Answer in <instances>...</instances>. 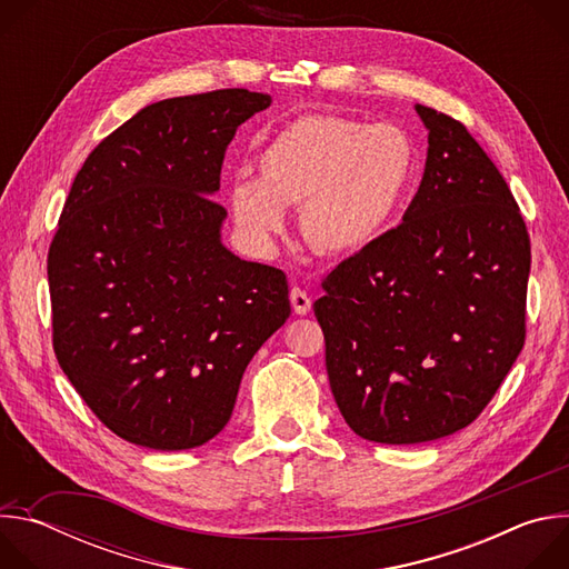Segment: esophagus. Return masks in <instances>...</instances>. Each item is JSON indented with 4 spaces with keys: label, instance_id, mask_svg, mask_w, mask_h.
Here are the masks:
<instances>
[{
    "label": "esophagus",
    "instance_id": "1",
    "mask_svg": "<svg viewBox=\"0 0 569 569\" xmlns=\"http://www.w3.org/2000/svg\"><path fill=\"white\" fill-rule=\"evenodd\" d=\"M290 303H292V310L297 315H308L310 308H312V301H310V295L301 288H292L290 290Z\"/></svg>",
    "mask_w": 569,
    "mask_h": 569
}]
</instances>
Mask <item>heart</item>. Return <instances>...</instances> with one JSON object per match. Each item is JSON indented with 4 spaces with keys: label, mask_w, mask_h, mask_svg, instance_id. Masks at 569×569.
Returning <instances> with one entry per match:
<instances>
[{
    "label": "heart",
    "mask_w": 569,
    "mask_h": 569,
    "mask_svg": "<svg viewBox=\"0 0 569 569\" xmlns=\"http://www.w3.org/2000/svg\"><path fill=\"white\" fill-rule=\"evenodd\" d=\"M415 167V141L396 123L303 114L266 141L259 178L236 176L227 200L238 229L259 248L283 231L286 207H303L301 227L312 248L356 254L391 224Z\"/></svg>",
    "instance_id": "1"
}]
</instances>
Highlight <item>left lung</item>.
Listing matches in <instances>:
<instances>
[{
	"mask_svg": "<svg viewBox=\"0 0 569 569\" xmlns=\"http://www.w3.org/2000/svg\"><path fill=\"white\" fill-rule=\"evenodd\" d=\"M421 187L402 222L342 261L312 303L331 391L376 443L470 426L525 347L531 246L520 207L463 123L417 106Z\"/></svg>",
	"mask_w": 569,
	"mask_h": 569,
	"instance_id": "left-lung-1",
	"label": "left lung"
}]
</instances>
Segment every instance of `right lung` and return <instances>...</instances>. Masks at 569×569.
<instances>
[{
  "mask_svg": "<svg viewBox=\"0 0 569 569\" xmlns=\"http://www.w3.org/2000/svg\"><path fill=\"white\" fill-rule=\"evenodd\" d=\"M270 103L233 88L146 106L90 152L64 200L47 259L53 351L134 446L213 439L290 317L286 274L222 246L227 211L211 198L236 128Z\"/></svg>",
  "mask_w": 569,
  "mask_h": 569,
  "instance_id": "right-lung-1",
  "label": "right lung"
}]
</instances>
